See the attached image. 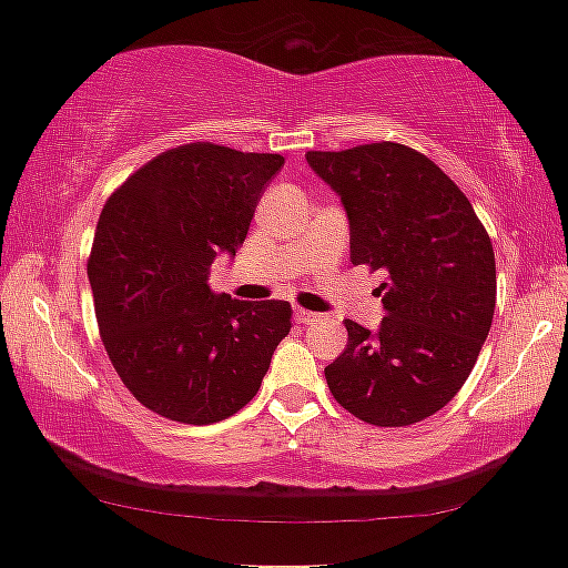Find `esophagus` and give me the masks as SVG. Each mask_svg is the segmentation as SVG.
<instances>
[{"label":"esophagus","instance_id":"34e87169","mask_svg":"<svg viewBox=\"0 0 568 568\" xmlns=\"http://www.w3.org/2000/svg\"><path fill=\"white\" fill-rule=\"evenodd\" d=\"M295 318H298V324H314L318 322V314H314V311H306V308H295Z\"/></svg>","mask_w":568,"mask_h":568}]
</instances>
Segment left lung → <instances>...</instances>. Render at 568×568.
<instances>
[{
	"mask_svg": "<svg viewBox=\"0 0 568 568\" xmlns=\"http://www.w3.org/2000/svg\"><path fill=\"white\" fill-rule=\"evenodd\" d=\"M306 159L345 205L349 262L386 275L378 332L345 318L347 347L324 367L326 386L367 425L433 417L466 383L489 334L491 239L463 190L404 143L308 151Z\"/></svg>",
	"mask_w": 568,
	"mask_h": 568,
	"instance_id": "obj_1",
	"label": "left lung"
}]
</instances>
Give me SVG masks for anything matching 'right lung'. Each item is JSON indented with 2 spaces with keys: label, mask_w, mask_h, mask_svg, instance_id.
Wrapping results in <instances>:
<instances>
[{
  "label": "right lung",
  "mask_w": 568,
  "mask_h": 568,
  "mask_svg": "<svg viewBox=\"0 0 568 568\" xmlns=\"http://www.w3.org/2000/svg\"><path fill=\"white\" fill-rule=\"evenodd\" d=\"M281 154L195 141L135 170L102 207L87 275L100 337L123 386L159 417L213 425L257 396L291 332L287 301L207 287L236 254Z\"/></svg>",
  "instance_id": "1"
}]
</instances>
